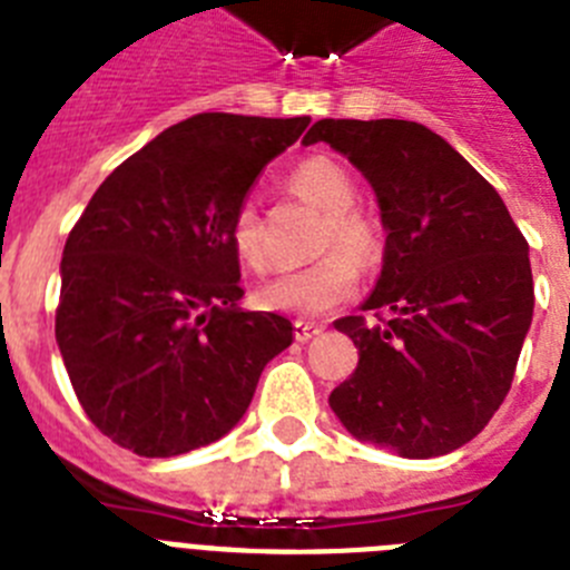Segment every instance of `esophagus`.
Masks as SVG:
<instances>
[{
	"label": "esophagus",
	"mask_w": 570,
	"mask_h": 570,
	"mask_svg": "<svg viewBox=\"0 0 570 570\" xmlns=\"http://www.w3.org/2000/svg\"><path fill=\"white\" fill-rule=\"evenodd\" d=\"M316 334H322V325H314V322H296L294 325L296 342H308L314 340Z\"/></svg>",
	"instance_id": "esophagus-1"
}]
</instances>
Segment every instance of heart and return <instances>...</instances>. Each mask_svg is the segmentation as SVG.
I'll list each match as a JSON object with an SVG mask.
<instances>
[{"mask_svg":"<svg viewBox=\"0 0 570 570\" xmlns=\"http://www.w3.org/2000/svg\"><path fill=\"white\" fill-rule=\"evenodd\" d=\"M296 196L325 214L320 248H340L322 259L294 271H282L256 288V302L265 311L294 316H322L342 305L360 288L357 265H374L380 254V234L365 214L354 210L356 188L351 176L325 156H314L296 165L288 176ZM230 248L236 259L248 268H265V242H262V219L254 203H242L230 219Z\"/></svg>","mask_w":570,"mask_h":570,"instance_id":"1","label":"heart"}]
</instances>
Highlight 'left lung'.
Returning <instances> with one entry per match:
<instances>
[{
	"label": "left lung",
	"instance_id": "8db88e82",
	"mask_svg": "<svg viewBox=\"0 0 570 570\" xmlns=\"http://www.w3.org/2000/svg\"><path fill=\"white\" fill-rule=\"evenodd\" d=\"M347 156L380 203L385 250L360 347L328 396L351 436L428 460L480 434L511 387L533 316L528 242L500 194L420 122L320 119L302 145Z\"/></svg>",
	"mask_w": 570,
	"mask_h": 570
}]
</instances>
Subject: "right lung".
<instances>
[{
	"instance_id": "1",
	"label": "right lung",
	"mask_w": 570,
	"mask_h": 570,
	"mask_svg": "<svg viewBox=\"0 0 570 570\" xmlns=\"http://www.w3.org/2000/svg\"><path fill=\"white\" fill-rule=\"evenodd\" d=\"M308 116L196 114L128 156L62 250L57 342L85 414L139 456L223 440L294 325L242 308L230 219Z\"/></svg>"
}]
</instances>
